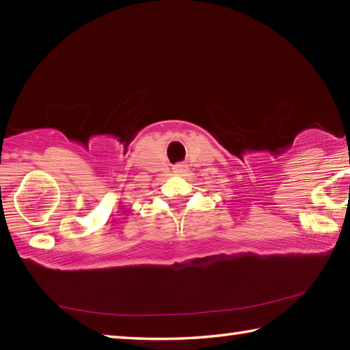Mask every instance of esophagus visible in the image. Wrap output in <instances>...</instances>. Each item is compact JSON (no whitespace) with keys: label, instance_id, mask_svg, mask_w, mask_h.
Listing matches in <instances>:
<instances>
[{"label":"esophagus","instance_id":"1","mask_svg":"<svg viewBox=\"0 0 350 350\" xmlns=\"http://www.w3.org/2000/svg\"><path fill=\"white\" fill-rule=\"evenodd\" d=\"M185 171H188V167L185 163H179V165H176V167H174V173L182 174V173H185Z\"/></svg>","mask_w":350,"mask_h":350}]
</instances>
